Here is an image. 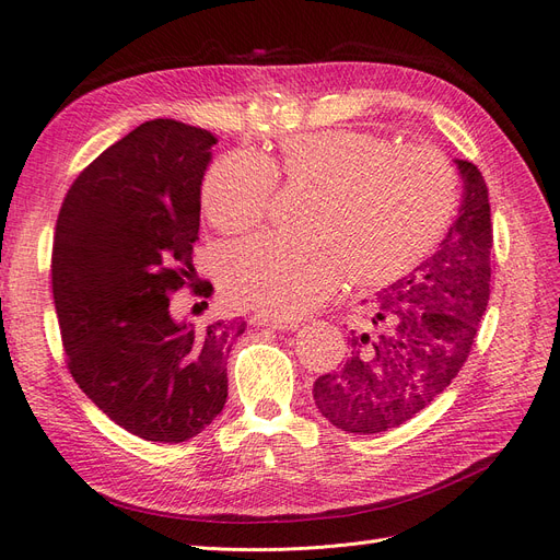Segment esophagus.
<instances>
[{
    "instance_id": "esophagus-1",
    "label": "esophagus",
    "mask_w": 560,
    "mask_h": 560,
    "mask_svg": "<svg viewBox=\"0 0 560 560\" xmlns=\"http://www.w3.org/2000/svg\"><path fill=\"white\" fill-rule=\"evenodd\" d=\"M249 325H254V327H270V329H290V331H294L296 327H299V322H287V319H270V317H266V315H252L249 317Z\"/></svg>"
}]
</instances>
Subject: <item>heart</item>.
Wrapping results in <instances>:
<instances>
[{"label":"heart","mask_w":560,"mask_h":560,"mask_svg":"<svg viewBox=\"0 0 560 560\" xmlns=\"http://www.w3.org/2000/svg\"><path fill=\"white\" fill-rule=\"evenodd\" d=\"M276 182L311 194L301 241L261 238L229 247L219 280L229 303L296 319L331 299L395 284L425 261L457 208L448 161L430 147L397 149L376 132L331 128L292 135L278 156L231 151L202 179V210L222 233H252Z\"/></svg>","instance_id":"heart-1"}]
</instances>
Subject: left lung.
<instances>
[{"label": "left lung", "mask_w": 560, "mask_h": 560, "mask_svg": "<svg viewBox=\"0 0 560 560\" xmlns=\"http://www.w3.org/2000/svg\"><path fill=\"white\" fill-rule=\"evenodd\" d=\"M463 177L457 219L439 249L409 278L378 294L366 331H350L346 364L319 376L313 399L331 425L378 434L434 401L469 358L490 296L493 224L479 167Z\"/></svg>", "instance_id": "8db88e82"}]
</instances>
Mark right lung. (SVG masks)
Here are the masks:
<instances>
[{"label": "right lung", "instance_id": "add662e5", "mask_svg": "<svg viewBox=\"0 0 560 560\" xmlns=\"http://www.w3.org/2000/svg\"><path fill=\"white\" fill-rule=\"evenodd\" d=\"M214 144L210 130L147 121L74 179L58 214L50 280L67 366L100 411L147 442H186L222 413L229 350L247 327L171 313V294L196 276ZM194 292L210 296L212 284Z\"/></svg>", "mask_w": 560, "mask_h": 560}]
</instances>
